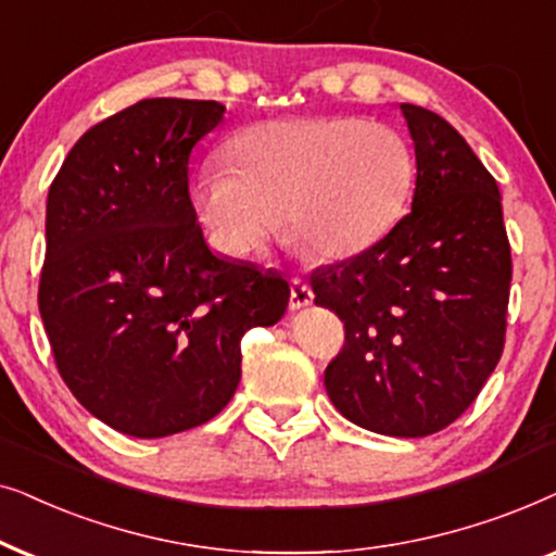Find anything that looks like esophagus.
Masks as SVG:
<instances>
[{
    "mask_svg": "<svg viewBox=\"0 0 556 556\" xmlns=\"http://www.w3.org/2000/svg\"><path fill=\"white\" fill-rule=\"evenodd\" d=\"M313 290H309V285L302 282V279H292L290 285V309H302L307 307L309 302H313Z\"/></svg>",
    "mask_w": 556,
    "mask_h": 556,
    "instance_id": "1",
    "label": "esophagus"
}]
</instances>
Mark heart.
<instances>
[{"mask_svg": "<svg viewBox=\"0 0 556 556\" xmlns=\"http://www.w3.org/2000/svg\"><path fill=\"white\" fill-rule=\"evenodd\" d=\"M192 180L198 216L231 256H254L290 216L292 233L323 258L371 249L402 218L412 152L394 129L364 118L266 122L233 139Z\"/></svg>", "mask_w": 556, "mask_h": 556, "instance_id": "b5f03b06", "label": "heart"}]
</instances>
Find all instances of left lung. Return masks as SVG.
Wrapping results in <instances>:
<instances>
[{
    "label": "left lung",
    "mask_w": 556,
    "mask_h": 556,
    "mask_svg": "<svg viewBox=\"0 0 556 556\" xmlns=\"http://www.w3.org/2000/svg\"><path fill=\"white\" fill-rule=\"evenodd\" d=\"M417 157L412 211L371 249L309 277L345 323L325 389L353 425L427 438L460 417L498 366L510 247L501 192L455 127L402 103Z\"/></svg>",
    "instance_id": "8db88e82"
}]
</instances>
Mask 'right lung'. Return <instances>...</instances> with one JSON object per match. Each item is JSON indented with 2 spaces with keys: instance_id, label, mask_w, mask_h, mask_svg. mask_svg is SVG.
<instances>
[{
  "instance_id": "1",
  "label": "right lung",
  "mask_w": 556,
  "mask_h": 556,
  "mask_svg": "<svg viewBox=\"0 0 556 556\" xmlns=\"http://www.w3.org/2000/svg\"><path fill=\"white\" fill-rule=\"evenodd\" d=\"M218 101L144 99L73 144L48 192L40 305L58 374L116 432L169 438L216 417L241 338L285 315L290 285L208 249L190 152Z\"/></svg>"
}]
</instances>
